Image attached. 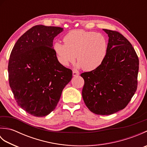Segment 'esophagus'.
Masks as SVG:
<instances>
[{"label":"esophagus","mask_w":147,"mask_h":147,"mask_svg":"<svg viewBox=\"0 0 147 147\" xmlns=\"http://www.w3.org/2000/svg\"><path fill=\"white\" fill-rule=\"evenodd\" d=\"M79 74H80V73L78 71H73V76H78Z\"/></svg>","instance_id":"1"}]
</instances>
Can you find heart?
<instances>
[{"mask_svg": "<svg viewBox=\"0 0 147 147\" xmlns=\"http://www.w3.org/2000/svg\"><path fill=\"white\" fill-rule=\"evenodd\" d=\"M64 42H55L53 45L57 60L63 66L73 63L76 58L77 67L91 71L100 66L107 56L108 42L102 34L73 30L65 35Z\"/></svg>", "mask_w": 147, "mask_h": 147, "instance_id": "b5f03b06", "label": "heart"}]
</instances>
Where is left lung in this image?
Returning a JSON list of instances; mask_svg holds the SVG:
<instances>
[{"mask_svg": "<svg viewBox=\"0 0 147 147\" xmlns=\"http://www.w3.org/2000/svg\"><path fill=\"white\" fill-rule=\"evenodd\" d=\"M103 30L109 36L107 56L97 69L81 74L85 81L82 96L93 113L110 115L125 108L136 92L139 60L123 35Z\"/></svg>", "mask_w": 147, "mask_h": 147, "instance_id": "1", "label": "left lung"}]
</instances>
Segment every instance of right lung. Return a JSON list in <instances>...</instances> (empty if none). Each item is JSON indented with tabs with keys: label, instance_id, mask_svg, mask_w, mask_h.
<instances>
[{
	"label": "right lung",
	"instance_id": "add662e5",
	"mask_svg": "<svg viewBox=\"0 0 147 147\" xmlns=\"http://www.w3.org/2000/svg\"><path fill=\"white\" fill-rule=\"evenodd\" d=\"M62 32L61 27L36 25L18 40L11 53L9 85L18 105L34 116L54 110L73 76L53 50V40Z\"/></svg>",
	"mask_w": 147,
	"mask_h": 147
}]
</instances>
